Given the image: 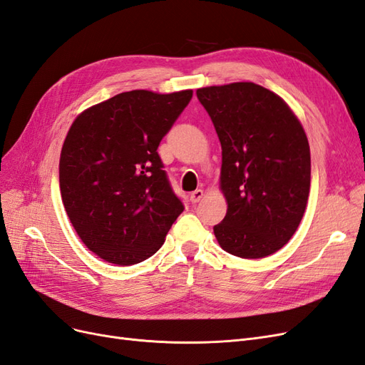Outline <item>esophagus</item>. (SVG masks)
Masks as SVG:
<instances>
[{"label":"esophagus","mask_w":365,"mask_h":365,"mask_svg":"<svg viewBox=\"0 0 365 365\" xmlns=\"http://www.w3.org/2000/svg\"><path fill=\"white\" fill-rule=\"evenodd\" d=\"M202 196H204V190L197 189V190H195V192H192V193H190V201H192L193 204L200 202V201L202 200Z\"/></svg>","instance_id":"esophagus-1"}]
</instances>
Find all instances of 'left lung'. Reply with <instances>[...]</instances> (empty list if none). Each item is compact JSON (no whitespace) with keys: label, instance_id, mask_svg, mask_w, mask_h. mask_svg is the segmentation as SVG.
<instances>
[{"label":"left lung","instance_id":"1","mask_svg":"<svg viewBox=\"0 0 365 365\" xmlns=\"http://www.w3.org/2000/svg\"><path fill=\"white\" fill-rule=\"evenodd\" d=\"M222 146L220 190L228 208L213 227L227 252L262 259L294 236L311 189V150L282 97L252 82L196 91Z\"/></svg>","mask_w":365,"mask_h":365}]
</instances>
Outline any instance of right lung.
<instances>
[{"instance_id": "obj_1", "label": "right lung", "mask_w": 365, "mask_h": 365, "mask_svg": "<svg viewBox=\"0 0 365 365\" xmlns=\"http://www.w3.org/2000/svg\"><path fill=\"white\" fill-rule=\"evenodd\" d=\"M192 96L134 90L73 121L59 161L62 202L101 259L123 267L149 259L182 213L157 149Z\"/></svg>"}]
</instances>
